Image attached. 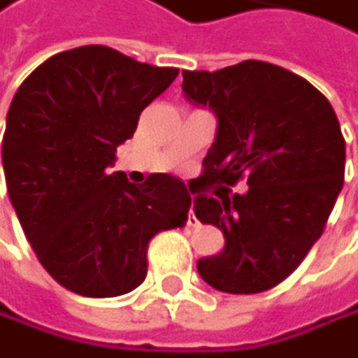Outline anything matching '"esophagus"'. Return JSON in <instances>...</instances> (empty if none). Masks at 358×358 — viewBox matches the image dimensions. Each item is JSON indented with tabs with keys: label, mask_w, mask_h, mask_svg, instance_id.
<instances>
[{
	"label": "esophagus",
	"mask_w": 358,
	"mask_h": 358,
	"mask_svg": "<svg viewBox=\"0 0 358 358\" xmlns=\"http://www.w3.org/2000/svg\"><path fill=\"white\" fill-rule=\"evenodd\" d=\"M188 226H190V228L196 226V217H194V213H192V206H190V213H188Z\"/></svg>",
	"instance_id": "esophagus-1"
}]
</instances>
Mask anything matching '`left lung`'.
<instances>
[{"instance_id": "1", "label": "left lung", "mask_w": 358, "mask_h": 358, "mask_svg": "<svg viewBox=\"0 0 358 358\" xmlns=\"http://www.w3.org/2000/svg\"><path fill=\"white\" fill-rule=\"evenodd\" d=\"M183 92L217 115V135L192 181L194 215L217 226L226 245L196 270L215 290L266 292L299 268L343 188L345 139L330 101L290 70L248 59L183 70ZM248 179L245 195L207 190Z\"/></svg>"}]
</instances>
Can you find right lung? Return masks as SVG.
I'll list each match as a JSON object with an SVG mask.
<instances>
[{"mask_svg":"<svg viewBox=\"0 0 358 358\" xmlns=\"http://www.w3.org/2000/svg\"><path fill=\"white\" fill-rule=\"evenodd\" d=\"M177 75L81 46L52 55L15 92L1 143L6 188L39 264L66 290L92 299L135 290L150 239L186 226L181 179L157 172L135 186L110 172L117 145Z\"/></svg>","mask_w":358,"mask_h":358,"instance_id":"obj_1","label":"right lung"}]
</instances>
